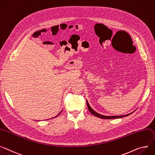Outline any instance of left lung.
<instances>
[{
  "mask_svg": "<svg viewBox=\"0 0 155 155\" xmlns=\"http://www.w3.org/2000/svg\"><path fill=\"white\" fill-rule=\"evenodd\" d=\"M87 107H88V110L90 111V113H91V114H93L94 115H95V117H98L100 118H103V119H113V118H123V117H127L130 115H131L132 113H133L134 111L129 113V114H127V115H120V116H105V115H100L99 114V113H97L95 110H93L91 107L90 106L88 102V100H87Z\"/></svg>",
  "mask_w": 155,
  "mask_h": 155,
  "instance_id": "obj_1",
  "label": "left lung"
}]
</instances>
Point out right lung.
I'll use <instances>...</instances> for the list:
<instances>
[{"label": "right lung", "instance_id": "right-lung-1", "mask_svg": "<svg viewBox=\"0 0 155 155\" xmlns=\"http://www.w3.org/2000/svg\"><path fill=\"white\" fill-rule=\"evenodd\" d=\"M61 111H62V110H61V111H60V113H58V115H56V116H55V117H53V118H55V117H57V116H58V115H60V113H61Z\"/></svg>", "mask_w": 155, "mask_h": 155}]
</instances>
